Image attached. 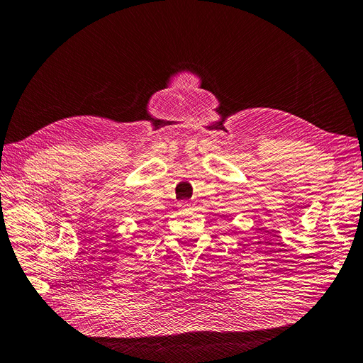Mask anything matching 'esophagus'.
<instances>
[{"mask_svg": "<svg viewBox=\"0 0 363 363\" xmlns=\"http://www.w3.org/2000/svg\"><path fill=\"white\" fill-rule=\"evenodd\" d=\"M177 206H179V208H182V211H188V208H191V203L186 200H182Z\"/></svg>", "mask_w": 363, "mask_h": 363, "instance_id": "obj_1", "label": "esophagus"}]
</instances>
